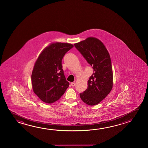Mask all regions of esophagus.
<instances>
[{"label":"esophagus","instance_id":"1","mask_svg":"<svg viewBox=\"0 0 148 148\" xmlns=\"http://www.w3.org/2000/svg\"><path fill=\"white\" fill-rule=\"evenodd\" d=\"M71 86H72V87H74L76 84H75V82H71Z\"/></svg>","mask_w":148,"mask_h":148}]
</instances>
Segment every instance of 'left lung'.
I'll return each mask as SVG.
<instances>
[{
	"mask_svg": "<svg viewBox=\"0 0 148 148\" xmlns=\"http://www.w3.org/2000/svg\"><path fill=\"white\" fill-rule=\"evenodd\" d=\"M74 46L93 69L88 81L87 89L80 93V98L87 104L95 105L106 97L113 86L112 61L108 51L102 42L93 37L74 44Z\"/></svg>",
	"mask_w": 148,
	"mask_h": 148,
	"instance_id": "left-lung-1",
	"label": "left lung"
}]
</instances>
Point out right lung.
Returning a JSON list of instances; mask_svg holds the SVG:
<instances>
[{"label":"right lung","instance_id":"add662e5","mask_svg":"<svg viewBox=\"0 0 148 148\" xmlns=\"http://www.w3.org/2000/svg\"><path fill=\"white\" fill-rule=\"evenodd\" d=\"M73 47L66 43L51 44L37 59L32 72V85L34 93L43 102H56L69 87L61 62L63 56Z\"/></svg>","mask_w":148,"mask_h":148}]
</instances>
